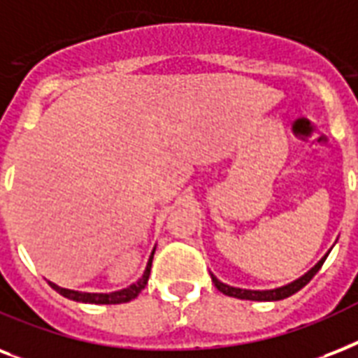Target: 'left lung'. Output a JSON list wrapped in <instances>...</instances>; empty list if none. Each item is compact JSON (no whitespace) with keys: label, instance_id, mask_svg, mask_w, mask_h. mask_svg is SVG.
<instances>
[{"label":"left lung","instance_id":"1","mask_svg":"<svg viewBox=\"0 0 358 358\" xmlns=\"http://www.w3.org/2000/svg\"><path fill=\"white\" fill-rule=\"evenodd\" d=\"M329 252H327L325 256L321 257L320 262L315 263L314 267L310 268L308 273H304L303 276H299L297 280H293V282H289V284L274 287V289H243V287H235V285L224 284V282H220V280H218L213 273H210V280H213V284L217 285L218 292L224 293V295H228V297L245 299V301H282V299L289 297V295H293V293H297L299 289H303L304 285L314 278V274L321 268L323 262H325L327 256H329Z\"/></svg>","mask_w":358,"mask_h":358}]
</instances>
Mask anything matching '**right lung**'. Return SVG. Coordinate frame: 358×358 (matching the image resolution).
<instances>
[{
  "label": "right lung",
  "mask_w": 358,
  "mask_h": 358,
  "mask_svg": "<svg viewBox=\"0 0 358 358\" xmlns=\"http://www.w3.org/2000/svg\"><path fill=\"white\" fill-rule=\"evenodd\" d=\"M157 246H153V252L148 259V265H145V271L141 274V278H138L134 284H130L129 287L124 289H119V292H110V293H87V292H74V289H66V287H61V285L54 284V282H48L50 287L55 289V292L63 295V297L71 299V301H76V303H87V304H121L129 303L132 299H136L141 293V289L148 285L149 274H151V263H153V256Z\"/></svg>",
  "instance_id": "right-lung-1"
}]
</instances>
